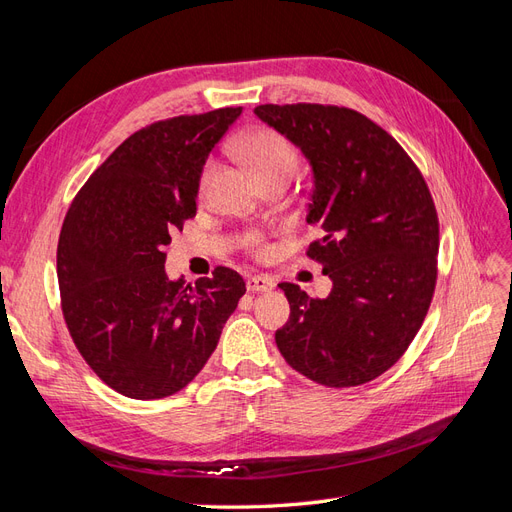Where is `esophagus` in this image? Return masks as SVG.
<instances>
[{"label": "esophagus", "mask_w": 512, "mask_h": 512, "mask_svg": "<svg viewBox=\"0 0 512 512\" xmlns=\"http://www.w3.org/2000/svg\"><path fill=\"white\" fill-rule=\"evenodd\" d=\"M245 284L250 292H269V290H273L275 280L271 275H250L245 280Z\"/></svg>", "instance_id": "1"}]
</instances>
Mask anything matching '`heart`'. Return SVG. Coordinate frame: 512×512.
<instances>
[{"mask_svg":"<svg viewBox=\"0 0 512 512\" xmlns=\"http://www.w3.org/2000/svg\"><path fill=\"white\" fill-rule=\"evenodd\" d=\"M235 151L241 156V160L250 166L256 177L262 181L273 175H294L299 168V151L286 136L275 130H254L245 134L235 143ZM213 175V164H207L203 175H200V185H207V181ZM252 247L258 254L267 252V243L260 235H254L250 239Z\"/></svg>","mask_w":512,"mask_h":512,"instance_id":"b5f03b06","label":"heart"}]
</instances>
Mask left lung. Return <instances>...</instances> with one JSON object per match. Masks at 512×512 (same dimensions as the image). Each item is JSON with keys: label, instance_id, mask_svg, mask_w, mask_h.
<instances>
[{"label": "left lung", "instance_id": "8db88e82", "mask_svg": "<svg viewBox=\"0 0 512 512\" xmlns=\"http://www.w3.org/2000/svg\"><path fill=\"white\" fill-rule=\"evenodd\" d=\"M254 113L314 170L307 256L331 277L327 299L282 282L290 318L275 331L286 363L333 389L382 376L421 329L438 280L431 192L395 138L346 106L260 104Z\"/></svg>", "mask_w": 512, "mask_h": 512}]
</instances>
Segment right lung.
I'll use <instances>...</instances> for the list:
<instances>
[{"instance_id":"1","label":"right lung","mask_w":512,"mask_h":512,"mask_svg":"<svg viewBox=\"0 0 512 512\" xmlns=\"http://www.w3.org/2000/svg\"><path fill=\"white\" fill-rule=\"evenodd\" d=\"M241 115L226 106L156 121L126 138L94 170L66 213L57 243L61 312L98 378L132 399H162L205 367L243 277L170 282L164 247L196 215L211 149Z\"/></svg>"}]
</instances>
